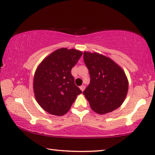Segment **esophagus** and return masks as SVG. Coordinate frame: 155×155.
<instances>
[{
  "mask_svg": "<svg viewBox=\"0 0 155 155\" xmlns=\"http://www.w3.org/2000/svg\"><path fill=\"white\" fill-rule=\"evenodd\" d=\"M85 85H81V86H80V89H81V91H84V89H85Z\"/></svg>",
  "mask_w": 155,
  "mask_h": 155,
  "instance_id": "obj_1",
  "label": "esophagus"
}]
</instances>
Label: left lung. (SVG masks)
<instances>
[{
	"instance_id": "8db88e82",
	"label": "left lung",
	"mask_w": 155,
	"mask_h": 155,
	"mask_svg": "<svg viewBox=\"0 0 155 155\" xmlns=\"http://www.w3.org/2000/svg\"><path fill=\"white\" fill-rule=\"evenodd\" d=\"M83 58L90 75L83 94L91 109L102 114L119 108L128 91L124 71L111 59L97 53L84 52Z\"/></svg>"
}]
</instances>
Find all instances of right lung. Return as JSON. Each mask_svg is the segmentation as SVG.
<instances>
[{"instance_id":"right-lung-1","label":"right lung","mask_w":155,"mask_h":155,"mask_svg":"<svg viewBox=\"0 0 155 155\" xmlns=\"http://www.w3.org/2000/svg\"><path fill=\"white\" fill-rule=\"evenodd\" d=\"M83 53L61 48L43 60L36 69L33 88L36 100L45 110L56 116L68 112L82 91L75 85L71 70Z\"/></svg>"}]
</instances>
